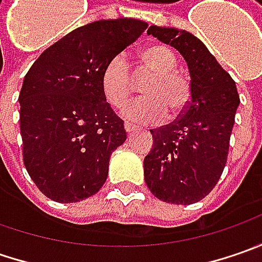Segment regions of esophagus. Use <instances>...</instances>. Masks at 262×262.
Wrapping results in <instances>:
<instances>
[{
    "label": "esophagus",
    "mask_w": 262,
    "mask_h": 262,
    "mask_svg": "<svg viewBox=\"0 0 262 262\" xmlns=\"http://www.w3.org/2000/svg\"><path fill=\"white\" fill-rule=\"evenodd\" d=\"M124 128H125V131L128 133V134H131V133H134V131H137V129H140L137 125H133V124H128L126 122L125 125H124Z\"/></svg>",
    "instance_id": "34e87169"
}]
</instances>
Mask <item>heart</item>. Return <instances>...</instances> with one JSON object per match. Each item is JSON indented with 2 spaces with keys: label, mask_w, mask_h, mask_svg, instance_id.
<instances>
[{
  "label": "heart",
  "mask_w": 262,
  "mask_h": 262,
  "mask_svg": "<svg viewBox=\"0 0 262 262\" xmlns=\"http://www.w3.org/2000/svg\"><path fill=\"white\" fill-rule=\"evenodd\" d=\"M148 78L141 87L143 97L137 99L122 109V116L134 122H157L166 112L176 115L181 112L189 99V86L181 74L176 73L173 52L163 45L146 48L140 55V70L137 77ZM100 86L106 102L114 107H121L133 93L134 78L129 73L125 55H116L102 71Z\"/></svg>",
  "instance_id": "heart-1"
}]
</instances>
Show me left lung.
Returning <instances> with one entry per match:
<instances>
[{
  "label": "left lung",
  "mask_w": 262,
  "mask_h": 262,
  "mask_svg": "<svg viewBox=\"0 0 262 262\" xmlns=\"http://www.w3.org/2000/svg\"><path fill=\"white\" fill-rule=\"evenodd\" d=\"M147 33L185 59L191 99L176 121L150 129L153 147L144 157V179L160 201L186 206L208 195L219 182L241 100L233 78L196 36L155 25Z\"/></svg>",
  "instance_id": "8db88e82"
}]
</instances>
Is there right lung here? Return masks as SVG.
Segmentation results:
<instances>
[{
	"instance_id": "right-lung-1",
	"label": "right lung",
	"mask_w": 262,
	"mask_h": 262,
	"mask_svg": "<svg viewBox=\"0 0 262 262\" xmlns=\"http://www.w3.org/2000/svg\"><path fill=\"white\" fill-rule=\"evenodd\" d=\"M137 18L97 20L49 46L20 90L23 160L36 186L56 203L95 195L111 155L126 140L124 121L106 102L100 77L147 29Z\"/></svg>"
}]
</instances>
